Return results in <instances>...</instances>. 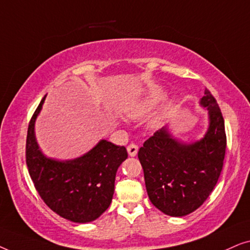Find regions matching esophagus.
Here are the masks:
<instances>
[{
    "label": "esophagus",
    "instance_id": "34e87169",
    "mask_svg": "<svg viewBox=\"0 0 250 250\" xmlns=\"http://www.w3.org/2000/svg\"><path fill=\"white\" fill-rule=\"evenodd\" d=\"M138 146H135V145H133V143H131V145H128L127 146V152H128V155L131 156V157H134L136 153H138Z\"/></svg>",
    "mask_w": 250,
    "mask_h": 250
}]
</instances>
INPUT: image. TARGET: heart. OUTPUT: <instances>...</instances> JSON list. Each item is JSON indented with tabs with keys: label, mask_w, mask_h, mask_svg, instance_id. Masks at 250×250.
I'll return each mask as SVG.
<instances>
[{
	"label": "heart",
	"mask_w": 250,
	"mask_h": 250,
	"mask_svg": "<svg viewBox=\"0 0 250 250\" xmlns=\"http://www.w3.org/2000/svg\"><path fill=\"white\" fill-rule=\"evenodd\" d=\"M163 92L160 90H152L145 98L133 101L125 108V114L131 118H139L151 110L162 100Z\"/></svg>",
	"instance_id": "heart-1"
}]
</instances>
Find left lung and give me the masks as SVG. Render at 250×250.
Returning a JSON list of instances; mask_svg holds the SVG:
<instances>
[{
    "label": "left lung",
    "mask_w": 250,
    "mask_h": 250,
    "mask_svg": "<svg viewBox=\"0 0 250 250\" xmlns=\"http://www.w3.org/2000/svg\"><path fill=\"white\" fill-rule=\"evenodd\" d=\"M200 104L209 114V127L203 140L180 143L163 127L143 143L138 153L150 201L169 216H186L199 208L223 168L227 149L223 116L207 88Z\"/></svg>",
    "instance_id": "left-lung-1"
}]
</instances>
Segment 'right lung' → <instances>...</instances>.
I'll list each match as a JSON object with an SVG mask.
<instances>
[{"instance_id":"1","label":"right lung","mask_w":250,"mask_h":250,"mask_svg":"<svg viewBox=\"0 0 250 250\" xmlns=\"http://www.w3.org/2000/svg\"><path fill=\"white\" fill-rule=\"evenodd\" d=\"M45 97L30 118L26 140V164L34 187L46 206L76 223L97 220L107 210L114 196L118 167L127 158L124 146L101 140L86 155L59 162L41 152L34 124Z\"/></svg>"}]
</instances>
